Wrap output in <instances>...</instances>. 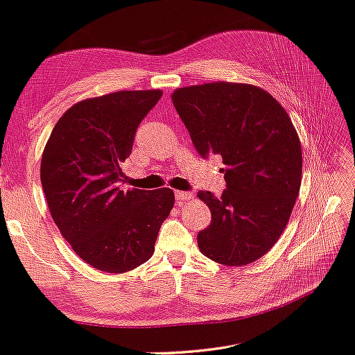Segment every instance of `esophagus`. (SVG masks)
<instances>
[{
	"label": "esophagus",
	"mask_w": 355,
	"mask_h": 355,
	"mask_svg": "<svg viewBox=\"0 0 355 355\" xmlns=\"http://www.w3.org/2000/svg\"><path fill=\"white\" fill-rule=\"evenodd\" d=\"M192 197H194V194H192V192H186V191H175V200H177V203L188 202V200H191Z\"/></svg>",
	"instance_id": "34e87169"
}]
</instances>
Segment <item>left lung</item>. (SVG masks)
I'll return each mask as SVG.
<instances>
[{
  "mask_svg": "<svg viewBox=\"0 0 355 355\" xmlns=\"http://www.w3.org/2000/svg\"><path fill=\"white\" fill-rule=\"evenodd\" d=\"M172 102L197 152L220 155L227 189L198 191L211 211L202 253L222 266L259 259L278 242L300 194L302 153L292 119L272 94L248 83L178 88Z\"/></svg>",
  "mask_w": 355,
  "mask_h": 355,
  "instance_id": "8db88e82",
  "label": "left lung"
}]
</instances>
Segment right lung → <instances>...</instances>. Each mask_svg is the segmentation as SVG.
<instances>
[{
  "label": "right lung",
  "mask_w": 355,
  "mask_h": 355,
  "mask_svg": "<svg viewBox=\"0 0 355 355\" xmlns=\"http://www.w3.org/2000/svg\"><path fill=\"white\" fill-rule=\"evenodd\" d=\"M161 89L114 92L74 104L44 146L40 180L54 223L89 266L125 273L149 261L173 208L169 188L121 191L122 163Z\"/></svg>",
  "instance_id": "1"
}]
</instances>
